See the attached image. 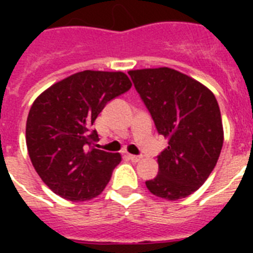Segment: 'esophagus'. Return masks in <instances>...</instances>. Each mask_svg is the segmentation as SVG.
I'll use <instances>...</instances> for the list:
<instances>
[{
    "instance_id": "obj_1",
    "label": "esophagus",
    "mask_w": 253,
    "mask_h": 253,
    "mask_svg": "<svg viewBox=\"0 0 253 253\" xmlns=\"http://www.w3.org/2000/svg\"><path fill=\"white\" fill-rule=\"evenodd\" d=\"M127 154L130 155L131 158H135V156H136V154H135V152H132V150H131L130 147H127Z\"/></svg>"
}]
</instances>
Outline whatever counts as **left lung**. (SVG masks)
<instances>
[{"label": "left lung", "instance_id": "8db88e82", "mask_svg": "<svg viewBox=\"0 0 253 253\" xmlns=\"http://www.w3.org/2000/svg\"><path fill=\"white\" fill-rule=\"evenodd\" d=\"M122 72L84 71L43 91L29 111L26 144L42 181L72 202L95 198L122 158L98 144L93 123L106 103L128 90Z\"/></svg>", "mask_w": 253, "mask_h": 253}]
</instances>
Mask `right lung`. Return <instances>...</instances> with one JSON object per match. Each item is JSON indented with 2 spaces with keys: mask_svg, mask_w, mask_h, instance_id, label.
<instances>
[{
  "mask_svg": "<svg viewBox=\"0 0 253 253\" xmlns=\"http://www.w3.org/2000/svg\"><path fill=\"white\" fill-rule=\"evenodd\" d=\"M130 76L159 134L168 140L158 156V174L146 181V186L164 200L190 196L208 180L223 146L215 97L169 68L138 69Z\"/></svg>",
  "mask_w": 253,
  "mask_h": 253,
  "instance_id": "right-lung-1",
  "label": "right lung"
}]
</instances>
